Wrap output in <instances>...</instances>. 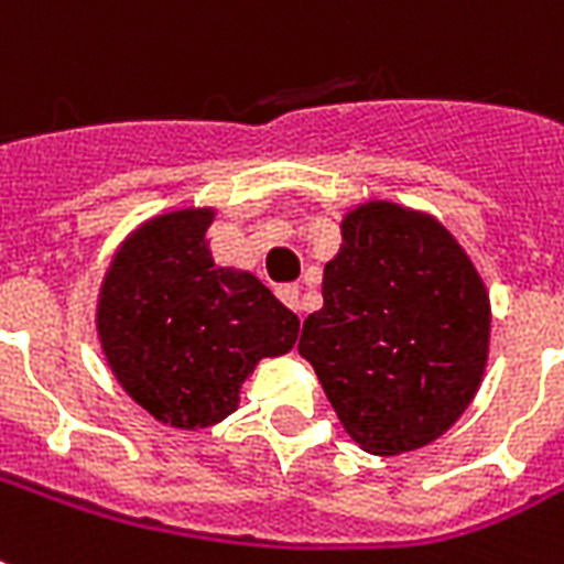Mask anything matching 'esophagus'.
Instances as JSON below:
<instances>
[{
	"mask_svg": "<svg viewBox=\"0 0 564 564\" xmlns=\"http://www.w3.org/2000/svg\"><path fill=\"white\" fill-rule=\"evenodd\" d=\"M278 299H281L283 304L290 307V311H295V313L301 311V290H299V286L286 283V286H281V290H278Z\"/></svg>",
	"mask_w": 564,
	"mask_h": 564,
	"instance_id": "1",
	"label": "esophagus"
}]
</instances>
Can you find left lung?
Segmentation results:
<instances>
[{"label": "left lung", "mask_w": 564, "mask_h": 564, "mask_svg": "<svg viewBox=\"0 0 564 564\" xmlns=\"http://www.w3.org/2000/svg\"><path fill=\"white\" fill-rule=\"evenodd\" d=\"M339 230L299 351L360 449L411 453L444 435L482 384L488 290L435 215L367 200Z\"/></svg>", "instance_id": "left-lung-1"}]
</instances>
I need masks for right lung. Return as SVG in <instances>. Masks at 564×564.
<instances>
[{"label":"right lung","instance_id":"add662e5","mask_svg":"<svg viewBox=\"0 0 564 564\" xmlns=\"http://www.w3.org/2000/svg\"><path fill=\"white\" fill-rule=\"evenodd\" d=\"M215 209H174L120 242L97 299L111 372L148 414L206 429L239 408L242 381L299 339V316L251 272L215 265Z\"/></svg>","mask_w":564,"mask_h":564}]
</instances>
